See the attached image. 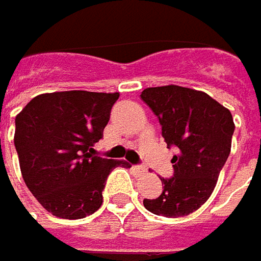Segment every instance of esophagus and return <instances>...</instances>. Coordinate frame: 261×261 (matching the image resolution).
<instances>
[{"label":"esophagus","mask_w":261,"mask_h":261,"mask_svg":"<svg viewBox=\"0 0 261 261\" xmlns=\"http://www.w3.org/2000/svg\"><path fill=\"white\" fill-rule=\"evenodd\" d=\"M134 171H135L137 174H144V172H147V168L142 166V165H137V166H134Z\"/></svg>","instance_id":"esophagus-1"}]
</instances>
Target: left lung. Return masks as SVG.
I'll return each mask as SVG.
<instances>
[{
    "instance_id": "1",
    "label": "left lung",
    "mask_w": 261,
    "mask_h": 261,
    "mask_svg": "<svg viewBox=\"0 0 261 261\" xmlns=\"http://www.w3.org/2000/svg\"><path fill=\"white\" fill-rule=\"evenodd\" d=\"M141 99L158 116L168 147L178 148L171 160L174 177L160 178L163 192L144 199V206L169 218L192 214L214 192L230 154L232 114L205 92L175 84L144 89Z\"/></svg>"
}]
</instances>
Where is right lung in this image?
<instances>
[{
    "label": "right lung",
    "instance_id": "obj_1",
    "mask_svg": "<svg viewBox=\"0 0 261 261\" xmlns=\"http://www.w3.org/2000/svg\"><path fill=\"white\" fill-rule=\"evenodd\" d=\"M119 93L69 90L43 93L16 116L14 147L22 177L48 213L84 218L102 205L110 172L123 160L93 156V145Z\"/></svg>",
    "mask_w": 261,
    "mask_h": 261
}]
</instances>
